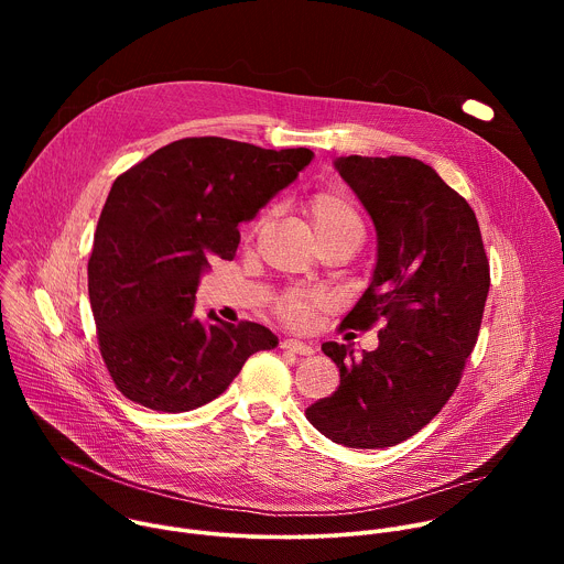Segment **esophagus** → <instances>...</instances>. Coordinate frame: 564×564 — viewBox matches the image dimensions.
<instances>
[{"label":"esophagus","mask_w":564,"mask_h":564,"mask_svg":"<svg viewBox=\"0 0 564 564\" xmlns=\"http://www.w3.org/2000/svg\"><path fill=\"white\" fill-rule=\"evenodd\" d=\"M281 348L288 350V352H296V355H303V357H310L314 355V348L303 344V341H296V339H283L281 341Z\"/></svg>","instance_id":"34e87169"}]
</instances>
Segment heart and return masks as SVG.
I'll return each instance as SVG.
<instances>
[{"label":"heart","mask_w":564,"mask_h":564,"mask_svg":"<svg viewBox=\"0 0 564 564\" xmlns=\"http://www.w3.org/2000/svg\"><path fill=\"white\" fill-rule=\"evenodd\" d=\"M307 216L312 220L314 234L321 240L337 238V236H355L364 238V223L355 205L348 196L337 192H318L307 200ZM259 225V223H257ZM326 305V299L321 294L310 292H288L279 301V314L285 324L294 328H307L314 314Z\"/></svg>","instance_id":"1"}]
</instances>
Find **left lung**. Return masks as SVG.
I'll list each match as a JSON object with an SVG mask.
<instances>
[{
	"label": "left lung",
	"mask_w": 564,
	"mask_h": 564,
	"mask_svg": "<svg viewBox=\"0 0 564 564\" xmlns=\"http://www.w3.org/2000/svg\"><path fill=\"white\" fill-rule=\"evenodd\" d=\"M335 170L377 231L368 290L341 328L383 318L379 346L359 359L350 346H321L339 388L305 411L328 440L386 448L420 433L448 401L475 348L489 294V261L470 205L409 155H341Z\"/></svg>",
	"instance_id": "left-lung-1"
}]
</instances>
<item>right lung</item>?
Wrapping results in <instances>:
<instances>
[{
  "label": "right lung",
  "instance_id": "obj_1",
  "mask_svg": "<svg viewBox=\"0 0 564 564\" xmlns=\"http://www.w3.org/2000/svg\"><path fill=\"white\" fill-rule=\"evenodd\" d=\"M314 153L227 138H183L116 178L89 259L98 344L118 390L160 413L216 399L250 355L279 337L261 324L196 316L212 259L231 261L252 220Z\"/></svg>",
  "mask_w": 564,
  "mask_h": 564
}]
</instances>
